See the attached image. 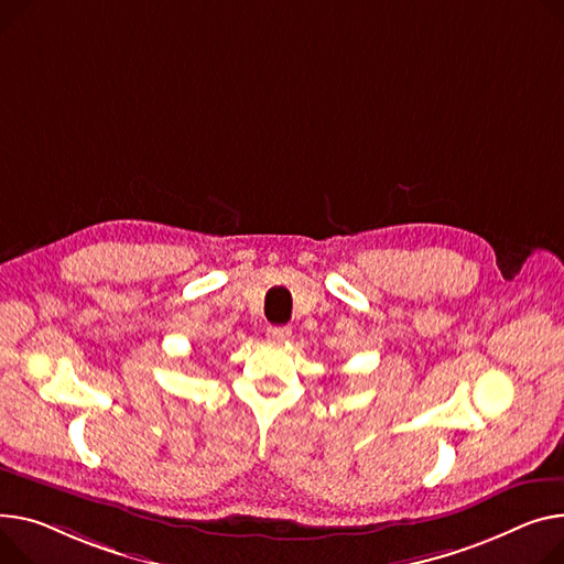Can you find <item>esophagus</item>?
<instances>
[{
	"mask_svg": "<svg viewBox=\"0 0 564 564\" xmlns=\"http://www.w3.org/2000/svg\"><path fill=\"white\" fill-rule=\"evenodd\" d=\"M292 337V328L290 326H270L268 328V340L270 343H288Z\"/></svg>",
	"mask_w": 564,
	"mask_h": 564,
	"instance_id": "1",
	"label": "esophagus"
}]
</instances>
